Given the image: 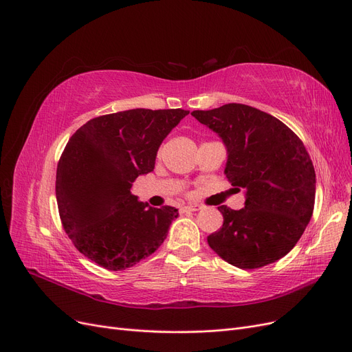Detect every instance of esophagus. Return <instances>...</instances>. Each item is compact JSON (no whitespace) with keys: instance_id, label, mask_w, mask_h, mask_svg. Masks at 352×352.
I'll return each mask as SVG.
<instances>
[{"instance_id":"1","label":"esophagus","mask_w":352,"mask_h":352,"mask_svg":"<svg viewBox=\"0 0 352 352\" xmlns=\"http://www.w3.org/2000/svg\"><path fill=\"white\" fill-rule=\"evenodd\" d=\"M200 208H201L200 206L194 204V206H184V207H182L181 210H182V211H198V210H200Z\"/></svg>"}]
</instances>
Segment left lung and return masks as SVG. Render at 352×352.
I'll return each instance as SVG.
<instances>
[{"label": "left lung", "instance_id": "1", "mask_svg": "<svg viewBox=\"0 0 352 352\" xmlns=\"http://www.w3.org/2000/svg\"><path fill=\"white\" fill-rule=\"evenodd\" d=\"M191 115L220 135L228 154L224 173L232 186L246 190L244 208L219 207L223 226L207 237L208 246L240 269L279 261L314 212L316 177L307 148L283 122L249 104Z\"/></svg>", "mask_w": 352, "mask_h": 352}]
</instances>
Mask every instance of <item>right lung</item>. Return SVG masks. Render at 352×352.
I'll return each mask as SVG.
<instances>
[{"label": "right lung", "mask_w": 352, "mask_h": 352, "mask_svg": "<svg viewBox=\"0 0 352 352\" xmlns=\"http://www.w3.org/2000/svg\"><path fill=\"white\" fill-rule=\"evenodd\" d=\"M182 109H131L90 119L69 140L57 164L60 220L74 248L108 270H125L154 253L178 216L148 207L132 182L154 170L165 136Z\"/></svg>", "instance_id": "add662e5"}]
</instances>
